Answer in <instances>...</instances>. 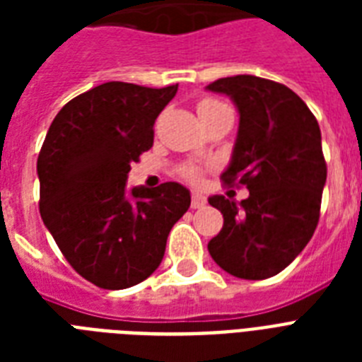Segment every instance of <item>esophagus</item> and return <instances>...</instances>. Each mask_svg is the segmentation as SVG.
<instances>
[{
  "mask_svg": "<svg viewBox=\"0 0 362 362\" xmlns=\"http://www.w3.org/2000/svg\"><path fill=\"white\" fill-rule=\"evenodd\" d=\"M204 204H206V199L203 195H199V193H193L192 195V209L197 210V209H203Z\"/></svg>",
  "mask_w": 362,
  "mask_h": 362,
  "instance_id": "obj_1",
  "label": "esophagus"
}]
</instances>
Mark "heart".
<instances>
[{
	"label": "heart",
	"instance_id": "b5f03b06",
	"mask_svg": "<svg viewBox=\"0 0 362 362\" xmlns=\"http://www.w3.org/2000/svg\"><path fill=\"white\" fill-rule=\"evenodd\" d=\"M229 109L226 103H221L218 99L214 98H203L197 101V115L199 118L201 116H206V115H212V112H218V110H226ZM176 173L187 182H193V184H197L201 178H203V167L201 165H195V163H182L178 165V169Z\"/></svg>",
	"mask_w": 362,
	"mask_h": 362
}]
</instances>
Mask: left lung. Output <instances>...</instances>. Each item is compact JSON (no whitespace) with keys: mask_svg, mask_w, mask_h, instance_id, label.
Returning a JSON list of instances; mask_svg holds the SVG:
<instances>
[{"mask_svg":"<svg viewBox=\"0 0 362 362\" xmlns=\"http://www.w3.org/2000/svg\"><path fill=\"white\" fill-rule=\"evenodd\" d=\"M209 90L231 95L240 112L237 144L223 186H246L235 203L214 195L223 214L209 242L216 263L244 280H264L286 269L314 235L327 180L321 131L297 93L253 75L218 78Z\"/></svg>","mask_w":362,"mask_h":362,"instance_id":"1","label":"left lung"}]
</instances>
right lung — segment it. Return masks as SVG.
Wrapping results in <instances>:
<instances>
[{"label": "right lung", "mask_w": 362, "mask_h": 362, "mask_svg": "<svg viewBox=\"0 0 362 362\" xmlns=\"http://www.w3.org/2000/svg\"><path fill=\"white\" fill-rule=\"evenodd\" d=\"M176 90L105 82L71 99L42 142L39 212L67 263L93 286L146 280L189 209V192L176 182L125 195L131 165L152 148L156 118Z\"/></svg>", "instance_id": "1"}]
</instances>
